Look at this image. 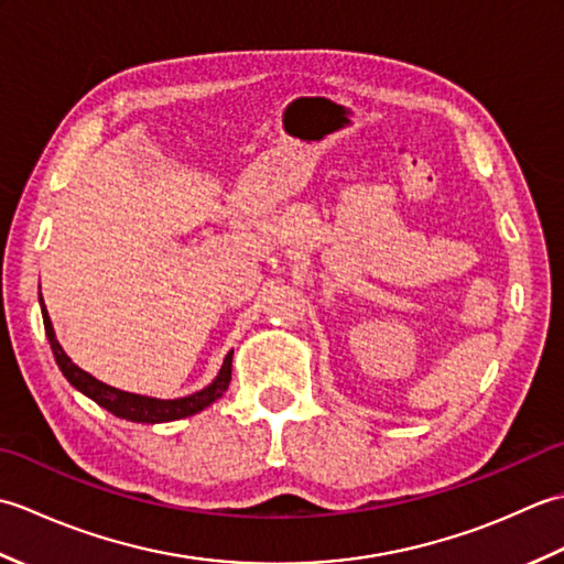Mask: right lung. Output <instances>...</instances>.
<instances>
[{"instance_id": "right-lung-1", "label": "right lung", "mask_w": 564, "mask_h": 564, "mask_svg": "<svg viewBox=\"0 0 564 564\" xmlns=\"http://www.w3.org/2000/svg\"><path fill=\"white\" fill-rule=\"evenodd\" d=\"M41 301V313H43V325H45V337L51 341V349L55 361L63 370V376L69 380V386L79 390L82 394H87L89 400L97 402L104 410H109L111 414L126 419V422H138V424H162V422H176V419H184L191 414H198L200 410H206L215 400L223 398V392L227 390L232 380V351L225 356V361L220 366V373L213 378L210 386L203 390L186 394V398H176V400H160V398H148V394H135V392H126L106 386V382L97 380L87 370H82L77 364H72V358L65 354L63 346H59L53 322L47 317V310L43 297Z\"/></svg>"}]
</instances>
